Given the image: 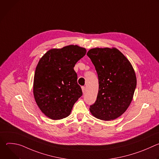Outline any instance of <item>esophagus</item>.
Wrapping results in <instances>:
<instances>
[{"label":"esophagus","mask_w":159,"mask_h":159,"mask_svg":"<svg viewBox=\"0 0 159 159\" xmlns=\"http://www.w3.org/2000/svg\"><path fill=\"white\" fill-rule=\"evenodd\" d=\"M82 92H83V93H85V91H86V88H85V87L82 86Z\"/></svg>","instance_id":"1"}]
</instances>
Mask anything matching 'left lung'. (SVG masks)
<instances>
[{
	"instance_id": "obj_1",
	"label": "left lung",
	"mask_w": 159,
	"mask_h": 159,
	"mask_svg": "<svg viewBox=\"0 0 159 159\" xmlns=\"http://www.w3.org/2000/svg\"><path fill=\"white\" fill-rule=\"evenodd\" d=\"M87 55L98 76L99 90L90 111L96 118L113 120L126 111L137 87V78L130 62L116 48L90 49Z\"/></svg>"
}]
</instances>
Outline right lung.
<instances>
[{
    "instance_id": "obj_1",
    "label": "right lung",
    "mask_w": 159,
    "mask_h": 159,
    "mask_svg": "<svg viewBox=\"0 0 159 159\" xmlns=\"http://www.w3.org/2000/svg\"><path fill=\"white\" fill-rule=\"evenodd\" d=\"M85 53L84 48L69 45L50 50L39 60L34 77L33 94L41 111L52 120L67 117L82 96L74 67Z\"/></svg>"
}]
</instances>
